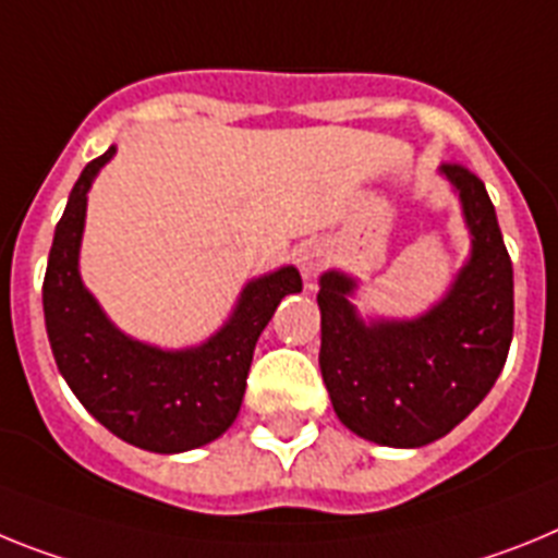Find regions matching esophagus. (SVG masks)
<instances>
[{"mask_svg": "<svg viewBox=\"0 0 558 558\" xmlns=\"http://www.w3.org/2000/svg\"><path fill=\"white\" fill-rule=\"evenodd\" d=\"M298 266H300V272H303V278L312 280L314 275L326 266V250L319 244H312L306 246V250H300L298 255Z\"/></svg>", "mask_w": 558, "mask_h": 558, "instance_id": "obj_1", "label": "esophagus"}]
</instances>
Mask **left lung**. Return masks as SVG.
I'll list each match as a JSON object with an SVG mask.
<instances>
[{"label": "left lung", "instance_id": "left-lung-1", "mask_svg": "<svg viewBox=\"0 0 558 558\" xmlns=\"http://www.w3.org/2000/svg\"><path fill=\"white\" fill-rule=\"evenodd\" d=\"M463 207L472 252L449 292L413 319L360 317L356 278H319V371L333 413L360 438L413 449L452 433L506 365L513 337V269L486 185L440 165Z\"/></svg>", "mask_w": 558, "mask_h": 558}]
</instances>
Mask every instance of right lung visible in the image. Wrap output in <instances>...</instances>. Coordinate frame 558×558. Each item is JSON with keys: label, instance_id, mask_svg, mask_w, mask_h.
Masks as SVG:
<instances>
[{"label": "right lung", "instance_id": "right-lung-1", "mask_svg": "<svg viewBox=\"0 0 558 558\" xmlns=\"http://www.w3.org/2000/svg\"><path fill=\"white\" fill-rule=\"evenodd\" d=\"M111 157L114 145L86 165L56 227L41 292L47 337L70 390L109 433L148 452H187L230 429L255 342L280 300L298 294L303 280L294 266L250 280L230 319L202 345L162 351L125 337L77 272L86 193Z\"/></svg>", "mask_w": 558, "mask_h": 558}]
</instances>
